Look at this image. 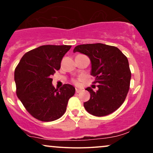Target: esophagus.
Listing matches in <instances>:
<instances>
[{
  "label": "esophagus",
  "instance_id": "1",
  "mask_svg": "<svg viewBox=\"0 0 153 153\" xmlns=\"http://www.w3.org/2000/svg\"><path fill=\"white\" fill-rule=\"evenodd\" d=\"M81 91V89H79V88H76V93H79V92Z\"/></svg>",
  "mask_w": 153,
  "mask_h": 153
}]
</instances>
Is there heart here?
<instances>
[{
	"label": "heart",
	"instance_id": "obj_1",
	"mask_svg": "<svg viewBox=\"0 0 153 153\" xmlns=\"http://www.w3.org/2000/svg\"><path fill=\"white\" fill-rule=\"evenodd\" d=\"M73 83L75 84V85H79V81L77 79H74L73 80Z\"/></svg>",
	"mask_w": 153,
	"mask_h": 153
}]
</instances>
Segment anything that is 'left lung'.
<instances>
[{"mask_svg": "<svg viewBox=\"0 0 153 153\" xmlns=\"http://www.w3.org/2000/svg\"><path fill=\"white\" fill-rule=\"evenodd\" d=\"M76 52L90 58L93 84L99 88L97 91L86 88L90 99L84 103V108L98 117L112 114L123 103L129 91L131 71L127 57L116 47L101 43L77 45L74 49Z\"/></svg>", "mask_w": 153, "mask_h": 153, "instance_id": "8db88e82", "label": "left lung"}]
</instances>
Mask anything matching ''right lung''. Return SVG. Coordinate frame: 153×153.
<instances>
[{
  "instance_id": "1",
  "label": "right lung",
  "mask_w": 153,
  "mask_h": 153,
  "mask_svg": "<svg viewBox=\"0 0 153 153\" xmlns=\"http://www.w3.org/2000/svg\"><path fill=\"white\" fill-rule=\"evenodd\" d=\"M71 47L48 45L33 49L24 54L15 69L17 96L37 120L49 122L59 118L75 93L71 84L55 88L51 78L60 69L62 58Z\"/></svg>"
}]
</instances>
